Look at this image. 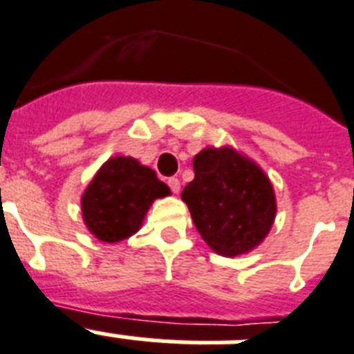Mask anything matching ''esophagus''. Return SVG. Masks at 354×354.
Wrapping results in <instances>:
<instances>
[{"label":"esophagus","instance_id":"34e87169","mask_svg":"<svg viewBox=\"0 0 354 354\" xmlns=\"http://www.w3.org/2000/svg\"><path fill=\"white\" fill-rule=\"evenodd\" d=\"M167 185H169V189L174 192V194H178V192H180V180H178V178H169Z\"/></svg>","mask_w":354,"mask_h":354}]
</instances>
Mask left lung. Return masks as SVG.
<instances>
[{
	"label": "left lung",
	"mask_w": 354,
	"mask_h": 354,
	"mask_svg": "<svg viewBox=\"0 0 354 354\" xmlns=\"http://www.w3.org/2000/svg\"><path fill=\"white\" fill-rule=\"evenodd\" d=\"M192 167L194 180L182 200L205 243L225 257L255 248L275 219V194L266 174L230 147L203 149Z\"/></svg>",
	"instance_id": "8db88e82"
}]
</instances>
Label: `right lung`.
<instances>
[{
	"instance_id": "obj_1",
	"label": "right lung",
	"mask_w": 354,
	"mask_h": 354,
	"mask_svg": "<svg viewBox=\"0 0 354 354\" xmlns=\"http://www.w3.org/2000/svg\"><path fill=\"white\" fill-rule=\"evenodd\" d=\"M169 192L153 169L115 156L104 163L82 194V218L97 239L118 243L133 236L151 203Z\"/></svg>"
}]
</instances>
